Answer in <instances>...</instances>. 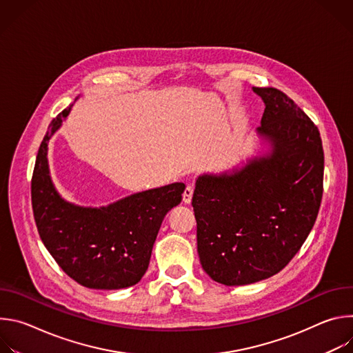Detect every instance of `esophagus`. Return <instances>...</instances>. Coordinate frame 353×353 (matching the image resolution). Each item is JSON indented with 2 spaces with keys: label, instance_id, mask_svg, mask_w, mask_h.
<instances>
[{
  "label": "esophagus",
  "instance_id": "34e87169",
  "mask_svg": "<svg viewBox=\"0 0 353 353\" xmlns=\"http://www.w3.org/2000/svg\"><path fill=\"white\" fill-rule=\"evenodd\" d=\"M192 187L191 185H187V188L184 190V194H183V203L184 204H191V199H192Z\"/></svg>",
  "mask_w": 353,
  "mask_h": 353
}]
</instances>
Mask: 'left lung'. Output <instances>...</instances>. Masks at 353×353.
Segmentation results:
<instances>
[{"mask_svg":"<svg viewBox=\"0 0 353 353\" xmlns=\"http://www.w3.org/2000/svg\"><path fill=\"white\" fill-rule=\"evenodd\" d=\"M265 110L264 152L195 180L192 208L201 265L216 282L267 279L294 257L316 222L324 174L319 128L275 88H253Z\"/></svg>","mask_w":353,"mask_h":353,"instance_id":"left-lung-1","label":"left lung"}]
</instances>
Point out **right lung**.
Segmentation results:
<instances>
[{
	"label": "right lung",
	"instance_id": "1",
	"mask_svg": "<svg viewBox=\"0 0 353 353\" xmlns=\"http://www.w3.org/2000/svg\"><path fill=\"white\" fill-rule=\"evenodd\" d=\"M71 108L52 121L39 148L32 177L36 226L48 253L82 286L128 288L146 272L163 218L181 203L185 185L172 183L139 191L99 208L70 203L50 176L47 150Z\"/></svg>",
	"mask_w": 353,
	"mask_h": 353
}]
</instances>
